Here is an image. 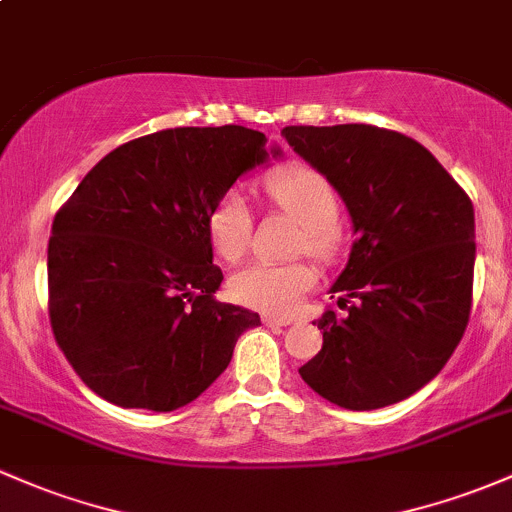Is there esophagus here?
<instances>
[{
    "label": "esophagus",
    "instance_id": "obj_1",
    "mask_svg": "<svg viewBox=\"0 0 512 512\" xmlns=\"http://www.w3.org/2000/svg\"><path fill=\"white\" fill-rule=\"evenodd\" d=\"M293 320H283V317H273V315H263V324L266 327H288Z\"/></svg>",
    "mask_w": 512,
    "mask_h": 512
}]
</instances>
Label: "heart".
I'll use <instances>...</instances> for the list:
<instances>
[{"instance_id":"1","label":"heart","mask_w":512,"mask_h":512,"mask_svg":"<svg viewBox=\"0 0 512 512\" xmlns=\"http://www.w3.org/2000/svg\"><path fill=\"white\" fill-rule=\"evenodd\" d=\"M271 200L302 227L300 251L317 261H332L337 254L339 202L324 175L305 166H290L266 180ZM207 232L219 256L239 261L254 234L249 205L239 190L219 197L207 219ZM317 276L307 263H249L229 280V293L239 305L268 315H293L302 298L315 288Z\"/></svg>"}]
</instances>
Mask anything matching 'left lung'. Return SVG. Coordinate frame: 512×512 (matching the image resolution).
<instances>
[{
    "label": "left lung",
    "instance_id": "1",
    "mask_svg": "<svg viewBox=\"0 0 512 512\" xmlns=\"http://www.w3.org/2000/svg\"><path fill=\"white\" fill-rule=\"evenodd\" d=\"M293 151L342 195L356 241L332 285L346 315L315 324L302 381L346 410H376L430 383L464 337L474 290V205L442 163L371 124L285 126Z\"/></svg>",
    "mask_w": 512,
    "mask_h": 512
}]
</instances>
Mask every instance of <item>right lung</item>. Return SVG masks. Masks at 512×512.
Instances as JSON below:
<instances>
[{
	"instance_id": "add662e5",
	"label": "right lung",
	"mask_w": 512,
	"mask_h": 512,
	"mask_svg": "<svg viewBox=\"0 0 512 512\" xmlns=\"http://www.w3.org/2000/svg\"><path fill=\"white\" fill-rule=\"evenodd\" d=\"M278 156V151H273ZM268 158L246 126H178L114 148L53 219L48 317L87 388L119 408H183L229 366L256 312L214 298L207 219Z\"/></svg>"
}]
</instances>
